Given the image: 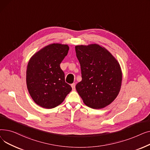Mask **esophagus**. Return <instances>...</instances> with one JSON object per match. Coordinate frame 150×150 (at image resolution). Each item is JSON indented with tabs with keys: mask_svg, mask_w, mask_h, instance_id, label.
<instances>
[{
	"mask_svg": "<svg viewBox=\"0 0 150 150\" xmlns=\"http://www.w3.org/2000/svg\"><path fill=\"white\" fill-rule=\"evenodd\" d=\"M71 86H72V88L73 91H75V83H73L71 84Z\"/></svg>",
	"mask_w": 150,
	"mask_h": 150,
	"instance_id": "esophagus-1",
	"label": "esophagus"
}]
</instances>
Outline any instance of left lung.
I'll return each mask as SVG.
<instances>
[{
	"instance_id": "left-lung-1",
	"label": "left lung",
	"mask_w": 150,
	"mask_h": 150,
	"mask_svg": "<svg viewBox=\"0 0 150 150\" xmlns=\"http://www.w3.org/2000/svg\"><path fill=\"white\" fill-rule=\"evenodd\" d=\"M75 51L82 77L75 88L84 103L96 109L110 105L121 88L119 62L105 47L97 44L76 45Z\"/></svg>"
}]
</instances>
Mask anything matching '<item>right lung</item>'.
Returning a JSON list of instances; mask_svg holds the SVG:
<instances>
[{
    "instance_id": "1",
    "label": "right lung",
    "mask_w": 150,
    "mask_h": 150,
    "mask_svg": "<svg viewBox=\"0 0 150 150\" xmlns=\"http://www.w3.org/2000/svg\"><path fill=\"white\" fill-rule=\"evenodd\" d=\"M69 50L67 44H51L35 53L28 61L27 89L33 101L42 108L58 106L72 91L65 82L64 73L60 67Z\"/></svg>"
}]
</instances>
